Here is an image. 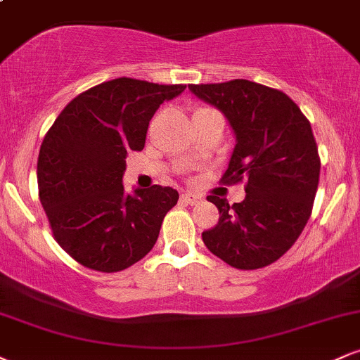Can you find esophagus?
I'll use <instances>...</instances> for the list:
<instances>
[{"label": "esophagus", "mask_w": 360, "mask_h": 360, "mask_svg": "<svg viewBox=\"0 0 360 360\" xmlns=\"http://www.w3.org/2000/svg\"><path fill=\"white\" fill-rule=\"evenodd\" d=\"M183 200L189 205H196V203H200L201 200H203V196H201V194H196V193H184Z\"/></svg>", "instance_id": "esophagus-1"}]
</instances>
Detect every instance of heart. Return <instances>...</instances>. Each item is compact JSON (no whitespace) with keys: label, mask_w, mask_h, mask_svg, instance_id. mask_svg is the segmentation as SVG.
<instances>
[{"label":"heart","mask_w":360,"mask_h":360,"mask_svg":"<svg viewBox=\"0 0 360 360\" xmlns=\"http://www.w3.org/2000/svg\"><path fill=\"white\" fill-rule=\"evenodd\" d=\"M200 110H205V108H200Z\"/></svg>","instance_id":"b5f03b06"}]
</instances>
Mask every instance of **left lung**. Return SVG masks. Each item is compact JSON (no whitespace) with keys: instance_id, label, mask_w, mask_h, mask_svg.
Instances as JSON below:
<instances>
[{"instance_id":"8db88e82","label":"left lung","mask_w":360,"mask_h":360,"mask_svg":"<svg viewBox=\"0 0 360 360\" xmlns=\"http://www.w3.org/2000/svg\"><path fill=\"white\" fill-rule=\"evenodd\" d=\"M189 91L220 110L233 130L237 143L221 179L247 177L242 203L208 196L220 220L201 235L205 245L237 269L269 266L298 240L311 214L320 179L311 125L288 94L257 82L189 84Z\"/></svg>"}]
</instances>
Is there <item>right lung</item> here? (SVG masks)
I'll return each mask as SVG.
<instances>
[{
  "mask_svg": "<svg viewBox=\"0 0 360 360\" xmlns=\"http://www.w3.org/2000/svg\"><path fill=\"white\" fill-rule=\"evenodd\" d=\"M184 89L130 77L106 81L74 98L45 135L37 162L40 203L53 238L84 267L123 271L155 245L179 193L155 184L127 194L125 159L146 146L157 108Z\"/></svg>",
  "mask_w": 360,
  "mask_h": 360,
  "instance_id": "add662e5",
  "label": "right lung"
}]
</instances>
